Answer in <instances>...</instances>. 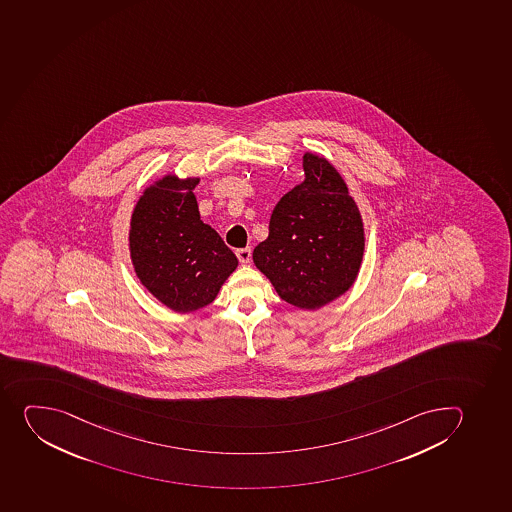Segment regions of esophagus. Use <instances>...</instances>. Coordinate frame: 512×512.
<instances>
[{"label": "esophagus", "instance_id": "1", "mask_svg": "<svg viewBox=\"0 0 512 512\" xmlns=\"http://www.w3.org/2000/svg\"><path fill=\"white\" fill-rule=\"evenodd\" d=\"M235 254H237V258H239L240 263H244V265H247V263L250 262V258H252V250H250V247L239 249Z\"/></svg>", "mask_w": 512, "mask_h": 512}]
</instances>
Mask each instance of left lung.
<instances>
[{
	"instance_id": "left-lung-1",
	"label": "left lung",
	"mask_w": 512,
	"mask_h": 512,
	"mask_svg": "<svg viewBox=\"0 0 512 512\" xmlns=\"http://www.w3.org/2000/svg\"><path fill=\"white\" fill-rule=\"evenodd\" d=\"M305 179L278 201L255 267L278 296L300 310H319L343 296L361 270L364 222L346 181L323 155L306 151Z\"/></svg>"
}]
</instances>
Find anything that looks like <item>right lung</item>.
Listing matches in <instances>:
<instances>
[{
    "mask_svg": "<svg viewBox=\"0 0 512 512\" xmlns=\"http://www.w3.org/2000/svg\"><path fill=\"white\" fill-rule=\"evenodd\" d=\"M199 176L168 173L146 186L133 207L128 250L141 285L176 313L216 300L239 260L201 221L193 189Z\"/></svg>",
    "mask_w": 512,
    "mask_h": 512,
    "instance_id": "obj_1",
    "label": "right lung"
}]
</instances>
